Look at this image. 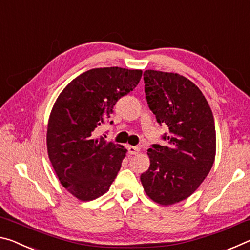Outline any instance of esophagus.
<instances>
[{
    "label": "esophagus",
    "instance_id": "34e87169",
    "mask_svg": "<svg viewBox=\"0 0 250 250\" xmlns=\"http://www.w3.org/2000/svg\"><path fill=\"white\" fill-rule=\"evenodd\" d=\"M128 150H129V153L131 155H135V154H138L139 152H140V147L130 146H128Z\"/></svg>",
    "mask_w": 250,
    "mask_h": 250
}]
</instances>
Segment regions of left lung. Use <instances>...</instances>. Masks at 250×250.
Returning a JSON list of instances; mask_svg holds the SVG:
<instances>
[{
	"instance_id": "1",
	"label": "left lung",
	"mask_w": 250,
	"mask_h": 250,
	"mask_svg": "<svg viewBox=\"0 0 250 250\" xmlns=\"http://www.w3.org/2000/svg\"><path fill=\"white\" fill-rule=\"evenodd\" d=\"M146 99L160 125L163 146L147 150L150 167L140 179L151 200L171 205L188 198L208 174L216 152L213 112L204 95L184 76L146 70Z\"/></svg>"
}]
</instances>
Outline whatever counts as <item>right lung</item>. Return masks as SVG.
<instances>
[{
  "mask_svg": "<svg viewBox=\"0 0 250 250\" xmlns=\"http://www.w3.org/2000/svg\"><path fill=\"white\" fill-rule=\"evenodd\" d=\"M141 77L138 69L94 68L76 77L58 96L48 120V156L62 185L78 200L98 198L115 181L126 151L97 138L95 130Z\"/></svg>",
  "mask_w": 250,
  "mask_h": 250,
  "instance_id": "obj_1",
  "label": "right lung"
}]
</instances>
